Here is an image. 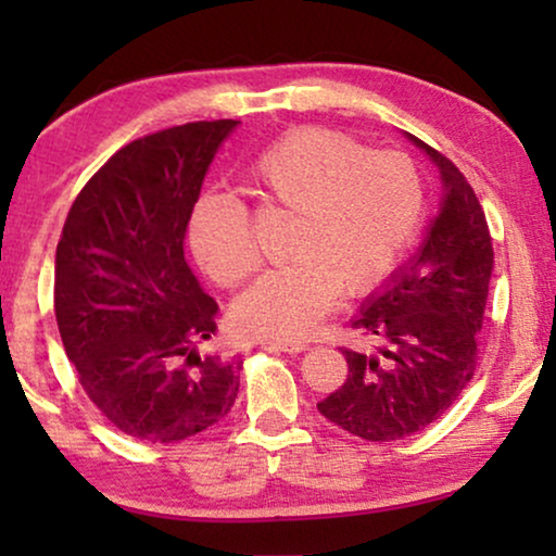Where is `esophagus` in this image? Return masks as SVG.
<instances>
[{"mask_svg":"<svg viewBox=\"0 0 556 556\" xmlns=\"http://www.w3.org/2000/svg\"><path fill=\"white\" fill-rule=\"evenodd\" d=\"M268 344L273 349H280V352H286V354H299L308 349V341H295V339H273V341H268Z\"/></svg>","mask_w":556,"mask_h":556,"instance_id":"34e87169","label":"esophagus"}]
</instances>
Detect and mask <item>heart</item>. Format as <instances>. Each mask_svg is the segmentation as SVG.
<instances>
[{
    "mask_svg": "<svg viewBox=\"0 0 556 556\" xmlns=\"http://www.w3.org/2000/svg\"><path fill=\"white\" fill-rule=\"evenodd\" d=\"M265 202L295 212L286 265L255 280L232 306L245 337L301 339L337 306L339 291L364 293L390 276L425 212L417 166L400 151H369L324 126L288 131L248 172ZM189 242L219 286L235 288L261 265L250 212L227 194H202Z\"/></svg>",
    "mask_w": 556,
    "mask_h": 556,
    "instance_id": "obj_1",
    "label": "heart"
}]
</instances>
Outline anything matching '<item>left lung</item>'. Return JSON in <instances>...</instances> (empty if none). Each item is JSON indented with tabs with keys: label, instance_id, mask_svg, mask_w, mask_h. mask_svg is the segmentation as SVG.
Segmentation results:
<instances>
[{
	"label": "left lung",
	"instance_id": "8db88e82",
	"mask_svg": "<svg viewBox=\"0 0 556 556\" xmlns=\"http://www.w3.org/2000/svg\"><path fill=\"white\" fill-rule=\"evenodd\" d=\"M440 166L445 200L413 263L364 303L354 329L375 341L346 356L349 377L318 413L352 435L387 443L435 422L473 379L493 245L473 187L451 159L409 136Z\"/></svg>",
	"mask_w": 556,
	"mask_h": 556
}]
</instances>
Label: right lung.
I'll use <instances>...</instances> for the list:
<instances>
[{"mask_svg":"<svg viewBox=\"0 0 556 556\" xmlns=\"http://www.w3.org/2000/svg\"><path fill=\"white\" fill-rule=\"evenodd\" d=\"M238 121H194L118 149L75 197L55 253V318L78 382L105 420L147 443L212 428L242 359L200 352L217 303L185 257L207 166Z\"/></svg>","mask_w":556,"mask_h":556,"instance_id":"right-lung-1","label":"right lung"}]
</instances>
